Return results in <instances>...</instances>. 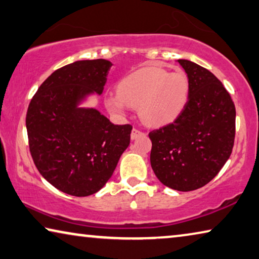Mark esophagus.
Returning a JSON list of instances; mask_svg holds the SVG:
<instances>
[{
    "label": "esophagus",
    "mask_w": 259,
    "mask_h": 259,
    "mask_svg": "<svg viewBox=\"0 0 259 259\" xmlns=\"http://www.w3.org/2000/svg\"><path fill=\"white\" fill-rule=\"evenodd\" d=\"M143 135H145V133H143L142 131L138 130V128H133L132 133H131V138H132V140H135V139L143 137Z\"/></svg>",
    "instance_id": "esophagus-1"
}]
</instances>
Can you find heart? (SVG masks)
<instances>
[{
	"instance_id": "1",
	"label": "heart",
	"mask_w": 259,
	"mask_h": 259,
	"mask_svg": "<svg viewBox=\"0 0 259 259\" xmlns=\"http://www.w3.org/2000/svg\"><path fill=\"white\" fill-rule=\"evenodd\" d=\"M190 82L185 73L147 66L133 71L118 84V94L105 97L111 113L122 116L128 106H139L142 120L161 126L175 120L188 103Z\"/></svg>"
}]
</instances>
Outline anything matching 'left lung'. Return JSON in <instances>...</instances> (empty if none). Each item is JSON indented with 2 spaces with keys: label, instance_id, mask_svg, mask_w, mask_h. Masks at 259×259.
<instances>
[{
  "label": "left lung",
  "instance_id": "8db88e82",
  "mask_svg": "<svg viewBox=\"0 0 259 259\" xmlns=\"http://www.w3.org/2000/svg\"><path fill=\"white\" fill-rule=\"evenodd\" d=\"M188 74V103L172 122L149 132L150 164L162 184L193 191L219 174L233 152L235 105L215 75L189 60H178Z\"/></svg>",
  "mask_w": 259,
  "mask_h": 259
}]
</instances>
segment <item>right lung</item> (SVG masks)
<instances>
[{
    "label": "right lung",
    "instance_id": "1",
    "mask_svg": "<svg viewBox=\"0 0 259 259\" xmlns=\"http://www.w3.org/2000/svg\"><path fill=\"white\" fill-rule=\"evenodd\" d=\"M112 63L82 60L51 74L26 113L29 148L41 176L75 197L96 193L128 147L132 125H113L94 109H78L87 94H102Z\"/></svg>",
    "mask_w": 259,
    "mask_h": 259
}]
</instances>
